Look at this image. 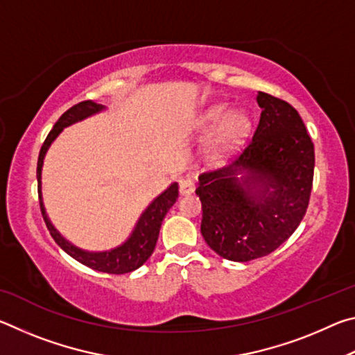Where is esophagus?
<instances>
[{"label": "esophagus", "mask_w": 355, "mask_h": 355, "mask_svg": "<svg viewBox=\"0 0 355 355\" xmlns=\"http://www.w3.org/2000/svg\"><path fill=\"white\" fill-rule=\"evenodd\" d=\"M194 189H196V183L192 182L191 178H184L180 182V194L182 196H189L194 192Z\"/></svg>", "instance_id": "1"}]
</instances>
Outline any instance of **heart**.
Returning <instances> with one entry per match:
<instances>
[{"label":"heart","mask_w":355,"mask_h":355,"mask_svg":"<svg viewBox=\"0 0 355 355\" xmlns=\"http://www.w3.org/2000/svg\"><path fill=\"white\" fill-rule=\"evenodd\" d=\"M199 127L209 131L203 142V156L209 163H222L250 139L254 119L248 111H232L230 105L216 103L202 112Z\"/></svg>","instance_id":"heart-1"}]
</instances>
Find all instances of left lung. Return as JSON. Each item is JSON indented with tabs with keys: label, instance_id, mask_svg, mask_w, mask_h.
I'll return each mask as SVG.
<instances>
[{
	"label": "left lung",
	"instance_id": "left-lung-1",
	"mask_svg": "<svg viewBox=\"0 0 355 355\" xmlns=\"http://www.w3.org/2000/svg\"><path fill=\"white\" fill-rule=\"evenodd\" d=\"M260 123L244 152L227 167L202 173L200 232L216 254L250 261L290 238L309 207L315 147L299 112L258 92Z\"/></svg>",
	"mask_w": 355,
	"mask_h": 355
}]
</instances>
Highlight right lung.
Wrapping results in <instances>:
<instances>
[{"instance_id":"add662e5","label":"right lung","mask_w":355,"mask_h":355,"mask_svg":"<svg viewBox=\"0 0 355 355\" xmlns=\"http://www.w3.org/2000/svg\"><path fill=\"white\" fill-rule=\"evenodd\" d=\"M106 106H103L98 101L86 100L81 101L75 106H71L69 111H65L61 117H59L55 127L50 131V135L46 136L44 146L40 148L39 161H37V184H39V202L44 220L46 224V228L50 230V235L55 239L56 244L64 252L75 258L76 261H80L84 266H89L100 272L107 274H127L135 271V269L141 268L146 263L150 255L153 254L156 241H158L159 228L163 224V219L166 218L167 211L171 207L177 202L178 197V183L173 182L169 184V188H166L159 196H156L155 199L148 203V207L144 209L142 214L137 219L133 232L130 233V236L125 239L122 244H119L117 248L110 250H101V252H91L84 250L78 245L71 244L69 239H65L58 228L51 224L50 218H48L46 209L44 205V197H42V167H44V159L48 152V148L53 142L56 141V137L62 133L64 128L70 127L76 122L92 117L95 114L105 111Z\"/></svg>"}]
</instances>
